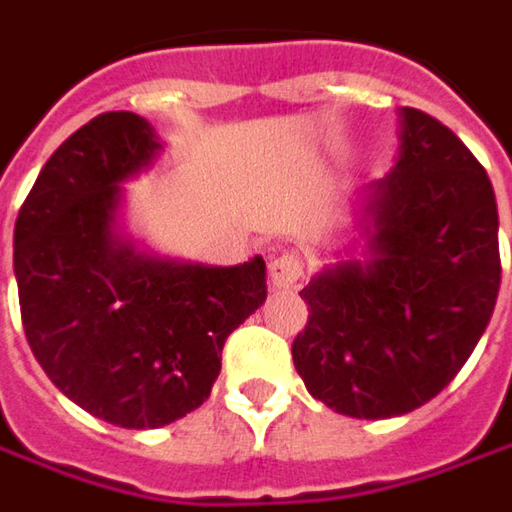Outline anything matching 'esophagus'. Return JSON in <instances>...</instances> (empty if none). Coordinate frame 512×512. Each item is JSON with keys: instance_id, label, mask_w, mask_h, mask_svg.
Masks as SVG:
<instances>
[{"instance_id": "obj_1", "label": "esophagus", "mask_w": 512, "mask_h": 512, "mask_svg": "<svg viewBox=\"0 0 512 512\" xmlns=\"http://www.w3.org/2000/svg\"><path fill=\"white\" fill-rule=\"evenodd\" d=\"M301 276H304V256L298 250H284L279 256H273V262H270L273 287L290 290V287H296Z\"/></svg>"}]
</instances>
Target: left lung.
Segmentation results:
<instances>
[{
	"label": "left lung",
	"mask_w": 512,
	"mask_h": 512,
	"mask_svg": "<svg viewBox=\"0 0 512 512\" xmlns=\"http://www.w3.org/2000/svg\"><path fill=\"white\" fill-rule=\"evenodd\" d=\"M397 166L372 185L369 262L301 290L293 363L332 411L386 420L425 406L471 358L499 281V211L488 171L459 137L403 106Z\"/></svg>",
	"instance_id": "8db88e82"
}]
</instances>
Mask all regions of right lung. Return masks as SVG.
I'll return each instance as SVG.
<instances>
[{"label":"right lung","instance_id":"add662e5","mask_svg":"<svg viewBox=\"0 0 512 512\" xmlns=\"http://www.w3.org/2000/svg\"><path fill=\"white\" fill-rule=\"evenodd\" d=\"M160 149L135 112H104L44 163L16 216L13 270L27 344L72 403L120 428L200 408L222 346L267 298L264 259L163 262L120 242V183Z\"/></svg>","mask_w":512,"mask_h":512}]
</instances>
